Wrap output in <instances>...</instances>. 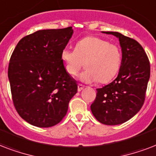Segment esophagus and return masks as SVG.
<instances>
[{"label":"esophagus","instance_id":"1","mask_svg":"<svg viewBox=\"0 0 156 156\" xmlns=\"http://www.w3.org/2000/svg\"><path fill=\"white\" fill-rule=\"evenodd\" d=\"M84 85H82V84H78V91H81L82 89H84Z\"/></svg>","mask_w":156,"mask_h":156}]
</instances>
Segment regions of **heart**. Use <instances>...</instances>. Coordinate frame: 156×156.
Here are the masks:
<instances>
[{"mask_svg":"<svg viewBox=\"0 0 156 156\" xmlns=\"http://www.w3.org/2000/svg\"><path fill=\"white\" fill-rule=\"evenodd\" d=\"M61 57L70 76H76L85 62L87 70L80 75V80L85 83L98 80L102 84L115 76L122 59L118 45L97 37H84L77 42L75 49L65 48Z\"/></svg>","mask_w":156,"mask_h":156,"instance_id":"heart-1","label":"heart"}]
</instances>
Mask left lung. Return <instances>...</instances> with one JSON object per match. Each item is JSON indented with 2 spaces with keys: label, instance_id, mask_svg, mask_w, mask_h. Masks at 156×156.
Returning a JSON list of instances; mask_svg holds the SVG:
<instances>
[{
  "label": "left lung",
  "instance_id": "left-lung-1",
  "mask_svg": "<svg viewBox=\"0 0 156 156\" xmlns=\"http://www.w3.org/2000/svg\"><path fill=\"white\" fill-rule=\"evenodd\" d=\"M119 38L122 61L116 79L97 89L91 111L103 124L116 125L134 116L146 98L151 74L149 58L141 44L119 32H105Z\"/></svg>",
  "mask_w": 156,
  "mask_h": 156
}]
</instances>
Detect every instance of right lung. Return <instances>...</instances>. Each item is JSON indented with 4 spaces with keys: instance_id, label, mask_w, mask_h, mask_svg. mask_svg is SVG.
Masks as SVG:
<instances>
[{
    "instance_id": "right-lung-1",
    "label": "right lung",
    "mask_w": 156,
    "mask_h": 156,
    "mask_svg": "<svg viewBox=\"0 0 156 156\" xmlns=\"http://www.w3.org/2000/svg\"><path fill=\"white\" fill-rule=\"evenodd\" d=\"M72 27L40 30L22 38L9 59L12 100L29 124L49 128L66 115L77 84L66 72L62 49L72 37Z\"/></svg>"
}]
</instances>
